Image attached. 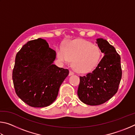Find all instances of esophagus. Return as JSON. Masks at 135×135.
<instances>
[{
    "instance_id": "esophagus-1",
    "label": "esophagus",
    "mask_w": 135,
    "mask_h": 135,
    "mask_svg": "<svg viewBox=\"0 0 135 135\" xmlns=\"http://www.w3.org/2000/svg\"><path fill=\"white\" fill-rule=\"evenodd\" d=\"M74 74V73L73 71L71 70H70V73H69V76H71V75H73Z\"/></svg>"
}]
</instances>
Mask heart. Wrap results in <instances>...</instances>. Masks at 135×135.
<instances>
[{"label": "heart", "mask_w": 135, "mask_h": 135, "mask_svg": "<svg viewBox=\"0 0 135 135\" xmlns=\"http://www.w3.org/2000/svg\"><path fill=\"white\" fill-rule=\"evenodd\" d=\"M57 55L61 61L69 62L79 73L93 70L101 59V51L97 45L83 39H77L66 43L64 48L57 49Z\"/></svg>", "instance_id": "1"}]
</instances>
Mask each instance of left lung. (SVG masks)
Segmentation results:
<instances>
[{
  "label": "left lung",
  "mask_w": 135,
  "mask_h": 135,
  "mask_svg": "<svg viewBox=\"0 0 135 135\" xmlns=\"http://www.w3.org/2000/svg\"><path fill=\"white\" fill-rule=\"evenodd\" d=\"M98 47L104 55L95 69L80 76L77 95L89 105L105 103L117 93L122 76L120 56L106 40L98 38Z\"/></svg>",
  "instance_id": "obj_1"
}]
</instances>
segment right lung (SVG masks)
I'll list each match as a JSON object with an SVG mask.
<instances>
[{
  "instance_id": "1",
  "label": "right lung",
  "mask_w": 135,
  "mask_h": 135,
  "mask_svg": "<svg viewBox=\"0 0 135 135\" xmlns=\"http://www.w3.org/2000/svg\"><path fill=\"white\" fill-rule=\"evenodd\" d=\"M56 52L39 38L25 44L16 55L12 71L13 86L22 101L32 107L53 103L69 70L53 64Z\"/></svg>"
}]
</instances>
